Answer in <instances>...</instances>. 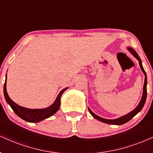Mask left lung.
Wrapping results in <instances>:
<instances>
[{
	"label": "left lung",
	"mask_w": 153,
	"mask_h": 153,
	"mask_svg": "<svg viewBox=\"0 0 153 153\" xmlns=\"http://www.w3.org/2000/svg\"><path fill=\"white\" fill-rule=\"evenodd\" d=\"M127 50L131 54H132L133 56H134L135 58H136L139 61V64H140V68H141L142 71H143L144 75H145V82H144L143 96H142V99H141V100H140V103H139L137 106L134 110H132L131 112H129V113H128V114H127L122 116V117H119V118H117V119H107L102 118V117H99V116L96 115V114H94V112H93L90 109V108H88L89 112H90L91 114L92 115L95 119H96L97 120H99L101 122L106 123V124H114V125H122V124H125V123L128 122L129 120H130L131 119H132L135 115L137 114L139 112H140V111L143 109L144 105H145V101H146V99H147V82L146 73H145V70H144L143 64H142V60H141V59H140V57H139L138 54L136 52H135V50H134V49L131 48V47H128Z\"/></svg>",
	"instance_id": "8db88e82"
}]
</instances>
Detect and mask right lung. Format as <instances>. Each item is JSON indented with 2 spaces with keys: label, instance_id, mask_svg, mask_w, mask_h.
Here are the masks:
<instances>
[{
  "label": "right lung",
  "instance_id": "obj_1",
  "mask_svg": "<svg viewBox=\"0 0 153 153\" xmlns=\"http://www.w3.org/2000/svg\"><path fill=\"white\" fill-rule=\"evenodd\" d=\"M6 78L7 74L6 75V81H5L4 87H3V93H4L5 99H6L8 104H9L10 106L11 107V108L15 112L16 114L18 115L20 118H22L28 122H39L44 120V119L49 118L51 116L54 114L59 110V106H60L61 96L68 88V87L62 89L59 92L57 97L56 98L54 102L51 106L47 107V108H26V107L19 106V105L16 103L14 101L10 99L6 91Z\"/></svg>",
  "mask_w": 153,
  "mask_h": 153
}]
</instances>
